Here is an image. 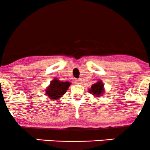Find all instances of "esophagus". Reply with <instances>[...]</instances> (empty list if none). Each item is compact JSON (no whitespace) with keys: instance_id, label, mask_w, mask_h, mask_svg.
Here are the masks:
<instances>
[{"instance_id":"obj_1","label":"esophagus","mask_w":150,"mask_h":150,"mask_svg":"<svg viewBox=\"0 0 150 150\" xmlns=\"http://www.w3.org/2000/svg\"><path fill=\"white\" fill-rule=\"evenodd\" d=\"M75 84H80V83H81V81H80V80H75Z\"/></svg>"}]
</instances>
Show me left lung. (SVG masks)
I'll use <instances>...</instances> for the list:
<instances>
[{
  "label": "left lung",
  "mask_w": 150,
  "mask_h": 150,
  "mask_svg": "<svg viewBox=\"0 0 150 150\" xmlns=\"http://www.w3.org/2000/svg\"><path fill=\"white\" fill-rule=\"evenodd\" d=\"M89 92L96 97H99V96L104 94V84L102 81H99L96 83L92 85L91 88L89 89Z\"/></svg>",
  "instance_id": "obj_1"
}]
</instances>
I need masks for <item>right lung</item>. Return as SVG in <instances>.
Instances as JSON below:
<instances>
[{"instance_id": "1", "label": "right lung", "mask_w": 150, "mask_h": 150, "mask_svg": "<svg viewBox=\"0 0 150 150\" xmlns=\"http://www.w3.org/2000/svg\"><path fill=\"white\" fill-rule=\"evenodd\" d=\"M71 83L69 82H63L57 78H54L51 81L48 87L46 89V93L51 99H58L63 96Z\"/></svg>"}]
</instances>
